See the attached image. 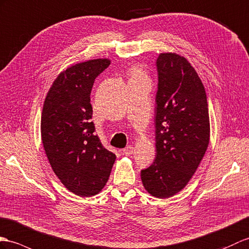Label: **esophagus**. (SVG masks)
<instances>
[{"instance_id":"1","label":"esophagus","mask_w":249,"mask_h":249,"mask_svg":"<svg viewBox=\"0 0 249 249\" xmlns=\"http://www.w3.org/2000/svg\"><path fill=\"white\" fill-rule=\"evenodd\" d=\"M133 152H134V148L132 147V145H128V147H125L124 150H123V153L126 156H130L133 154Z\"/></svg>"}]
</instances>
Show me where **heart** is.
I'll list each match as a JSON object with an SVG mask.
<instances>
[{
    "instance_id": "b5f03b06",
    "label": "heart",
    "mask_w": 249,
    "mask_h": 249,
    "mask_svg": "<svg viewBox=\"0 0 249 249\" xmlns=\"http://www.w3.org/2000/svg\"><path fill=\"white\" fill-rule=\"evenodd\" d=\"M130 80H148L149 81V76L147 71L144 70L142 64H134L130 66L128 71Z\"/></svg>"
}]
</instances>
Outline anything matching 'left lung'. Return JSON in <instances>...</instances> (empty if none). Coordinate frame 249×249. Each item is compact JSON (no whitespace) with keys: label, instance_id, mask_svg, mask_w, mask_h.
<instances>
[{"label":"left lung","instance_id":"obj_1","mask_svg":"<svg viewBox=\"0 0 249 249\" xmlns=\"http://www.w3.org/2000/svg\"><path fill=\"white\" fill-rule=\"evenodd\" d=\"M156 65V159L141 178L151 196L168 198L196 173L208 148L210 123L205 88L190 62L177 53H161Z\"/></svg>","mask_w":249,"mask_h":249}]
</instances>
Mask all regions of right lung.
I'll list each match as a JSON object with an SVG mask.
<instances>
[{"label":"right lung","instance_id":"right-lung-1","mask_svg":"<svg viewBox=\"0 0 249 249\" xmlns=\"http://www.w3.org/2000/svg\"><path fill=\"white\" fill-rule=\"evenodd\" d=\"M111 60L92 59L69 66L54 79L45 97L41 139L53 171L79 196L98 195L110 178L116 155L95 134L90 92Z\"/></svg>","mask_w":249,"mask_h":249}]
</instances>
